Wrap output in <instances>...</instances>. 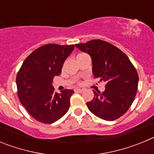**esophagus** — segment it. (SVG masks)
<instances>
[{"label": "esophagus", "mask_w": 154, "mask_h": 154, "mask_svg": "<svg viewBox=\"0 0 154 154\" xmlns=\"http://www.w3.org/2000/svg\"><path fill=\"white\" fill-rule=\"evenodd\" d=\"M75 92H82L83 91V89H75Z\"/></svg>", "instance_id": "1"}]
</instances>
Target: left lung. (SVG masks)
<instances>
[{"instance_id": "left-lung-1", "label": "left lung", "mask_w": 154, "mask_h": 154, "mask_svg": "<svg viewBox=\"0 0 154 154\" xmlns=\"http://www.w3.org/2000/svg\"><path fill=\"white\" fill-rule=\"evenodd\" d=\"M75 47L92 58L95 78L106 82L104 92L94 90V98L87 103L91 112L104 120L112 121L126 112L135 99L139 76L126 54L105 41L92 40Z\"/></svg>"}]
</instances>
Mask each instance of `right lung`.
<instances>
[{"instance_id":"1","label":"right lung","mask_w":154,"mask_h":154,"mask_svg":"<svg viewBox=\"0 0 154 154\" xmlns=\"http://www.w3.org/2000/svg\"><path fill=\"white\" fill-rule=\"evenodd\" d=\"M74 48V45L41 46L27 57L17 72L19 100L30 115L41 123H55L69 110L74 91L65 89L57 93L52 82L54 77L61 74L64 62Z\"/></svg>"}]
</instances>
